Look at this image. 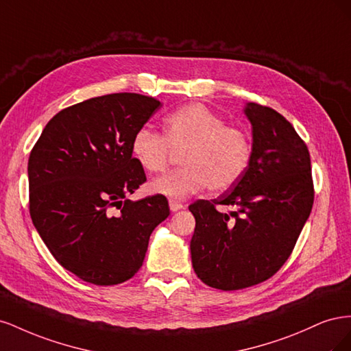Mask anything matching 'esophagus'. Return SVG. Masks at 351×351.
Here are the masks:
<instances>
[{"instance_id": "34e87169", "label": "esophagus", "mask_w": 351, "mask_h": 351, "mask_svg": "<svg viewBox=\"0 0 351 351\" xmlns=\"http://www.w3.org/2000/svg\"><path fill=\"white\" fill-rule=\"evenodd\" d=\"M183 208V204L182 202H178L176 199H169V209H171V212H177Z\"/></svg>"}]
</instances>
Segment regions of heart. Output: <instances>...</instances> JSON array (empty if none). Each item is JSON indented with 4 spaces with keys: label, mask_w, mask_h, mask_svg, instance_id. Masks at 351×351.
<instances>
[{
    "label": "heart",
    "mask_w": 351,
    "mask_h": 351,
    "mask_svg": "<svg viewBox=\"0 0 351 351\" xmlns=\"http://www.w3.org/2000/svg\"><path fill=\"white\" fill-rule=\"evenodd\" d=\"M171 151H182L183 167L152 180L149 190L184 199L206 186L218 192L234 184L249 165L252 145L241 129L226 125L205 105L190 104L165 117L164 136L141 127L132 137L133 158L147 173L162 171Z\"/></svg>",
    "instance_id": "obj_1"
}]
</instances>
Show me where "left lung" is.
<instances>
[{
    "instance_id": "left-lung-1",
    "label": "left lung",
    "mask_w": 351,
    "mask_h": 351,
    "mask_svg": "<svg viewBox=\"0 0 351 351\" xmlns=\"http://www.w3.org/2000/svg\"><path fill=\"white\" fill-rule=\"evenodd\" d=\"M252 155L244 174L214 200L189 206L196 219L190 253L197 277L232 291L267 281L289 259L313 205L311 155L284 117L247 102ZM218 204L233 208L230 215Z\"/></svg>"
}]
</instances>
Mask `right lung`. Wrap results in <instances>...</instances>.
<instances>
[{
  "label": "right lung",
  "mask_w": 351,
  "mask_h": 351,
  "mask_svg": "<svg viewBox=\"0 0 351 351\" xmlns=\"http://www.w3.org/2000/svg\"><path fill=\"white\" fill-rule=\"evenodd\" d=\"M159 107L139 93L83 101L52 117L30 152L32 221L52 256L83 281L130 280L152 231L169 215L162 195L123 200L146 182L132 137Z\"/></svg>",
  "instance_id": "obj_1"
}]
</instances>
